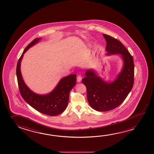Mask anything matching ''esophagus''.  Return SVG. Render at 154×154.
Masks as SVG:
<instances>
[{"label":"esophagus","instance_id":"34e87169","mask_svg":"<svg viewBox=\"0 0 154 154\" xmlns=\"http://www.w3.org/2000/svg\"><path fill=\"white\" fill-rule=\"evenodd\" d=\"M82 76H81V75H78V76H77V82H78V83L81 82V81H82Z\"/></svg>","mask_w":154,"mask_h":154}]
</instances>
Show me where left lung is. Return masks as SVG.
I'll use <instances>...</instances> for the list:
<instances>
[{
  "mask_svg": "<svg viewBox=\"0 0 154 154\" xmlns=\"http://www.w3.org/2000/svg\"><path fill=\"white\" fill-rule=\"evenodd\" d=\"M103 35L106 41L107 54H121L124 64L116 79L111 83L104 82L94 71H86L82 83L86 88L88 103L99 112L110 111L121 105L131 91L134 81L133 56L120 41L107 34Z\"/></svg>",
  "mask_w": 154,
  "mask_h": 154,
  "instance_id": "8db88e82",
  "label": "left lung"
}]
</instances>
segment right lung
I'll use <instances>...</instances> for the list:
<instances>
[{"label":"right lung","instance_id":"1","mask_svg":"<svg viewBox=\"0 0 154 154\" xmlns=\"http://www.w3.org/2000/svg\"><path fill=\"white\" fill-rule=\"evenodd\" d=\"M33 40L23 51L17 66V77L18 86L23 99L33 108L44 114L55 116L66 109L68 104L69 93L76 83V74L62 78L51 92L46 95H38L34 93L26 85L20 71V63L23 54L29 48L40 40Z\"/></svg>","mask_w":154,"mask_h":154}]
</instances>
